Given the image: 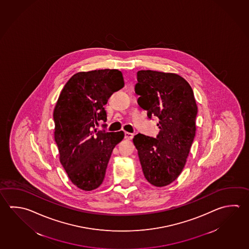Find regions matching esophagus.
<instances>
[{"instance_id":"esophagus-1","label":"esophagus","mask_w":249,"mask_h":249,"mask_svg":"<svg viewBox=\"0 0 249 249\" xmlns=\"http://www.w3.org/2000/svg\"><path fill=\"white\" fill-rule=\"evenodd\" d=\"M133 138V134L132 133H130V132H127V131H125L124 132V139L125 140H128V141H130V140H131Z\"/></svg>"}]
</instances>
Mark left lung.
Here are the masks:
<instances>
[{
  "label": "left lung",
  "mask_w": 249,
  "mask_h": 249,
  "mask_svg": "<svg viewBox=\"0 0 249 249\" xmlns=\"http://www.w3.org/2000/svg\"><path fill=\"white\" fill-rule=\"evenodd\" d=\"M138 104L151 119L159 118L156 138L139 133L133 143L145 179L152 185L170 184L180 176L196 135L197 106L185 79L172 72H137Z\"/></svg>",
  "instance_id": "obj_1"
}]
</instances>
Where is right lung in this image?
Returning <instances> with one entry per match:
<instances>
[{
	"mask_svg": "<svg viewBox=\"0 0 249 249\" xmlns=\"http://www.w3.org/2000/svg\"><path fill=\"white\" fill-rule=\"evenodd\" d=\"M124 86L122 72L117 69L77 72L57 101L53 119L59 160L81 190L90 191L103 183L114 147L124 139L123 131L96 129L99 122L107 121L104 105Z\"/></svg>",
	"mask_w": 249,
	"mask_h": 249,
	"instance_id": "obj_1",
	"label": "right lung"
}]
</instances>
